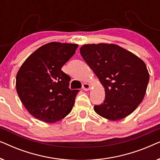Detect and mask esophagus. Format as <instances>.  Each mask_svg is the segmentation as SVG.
Returning <instances> with one entry per match:
<instances>
[{"mask_svg": "<svg viewBox=\"0 0 160 160\" xmlns=\"http://www.w3.org/2000/svg\"><path fill=\"white\" fill-rule=\"evenodd\" d=\"M82 89H84V91H89V89H91V86L88 84V83H84L82 86Z\"/></svg>", "mask_w": 160, "mask_h": 160, "instance_id": "1", "label": "esophagus"}]
</instances>
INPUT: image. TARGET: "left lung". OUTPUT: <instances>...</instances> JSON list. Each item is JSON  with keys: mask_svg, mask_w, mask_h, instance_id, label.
I'll return each instance as SVG.
<instances>
[{"mask_svg": "<svg viewBox=\"0 0 160 160\" xmlns=\"http://www.w3.org/2000/svg\"><path fill=\"white\" fill-rule=\"evenodd\" d=\"M80 53L105 89V100L94 106L95 112L111 121L132 113L143 101L149 81L145 62L113 43L84 44Z\"/></svg>", "mask_w": 160, "mask_h": 160, "instance_id": "left-lung-1", "label": "left lung"}]
</instances>
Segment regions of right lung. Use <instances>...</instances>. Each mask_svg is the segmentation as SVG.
Returning <instances> with one entry per match:
<instances>
[{
	"label": "right lung",
	"mask_w": 160,
	"mask_h": 160,
	"mask_svg": "<svg viewBox=\"0 0 160 160\" xmlns=\"http://www.w3.org/2000/svg\"><path fill=\"white\" fill-rule=\"evenodd\" d=\"M78 44L51 42L26 59L16 76L19 99L30 114L54 123L71 112L79 90L69 88L71 78L62 67L73 55Z\"/></svg>",
	"instance_id": "1"
}]
</instances>
